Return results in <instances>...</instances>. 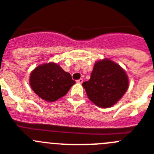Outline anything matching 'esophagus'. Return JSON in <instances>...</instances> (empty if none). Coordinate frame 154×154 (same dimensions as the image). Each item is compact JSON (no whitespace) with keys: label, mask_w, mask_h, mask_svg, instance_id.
I'll return each mask as SVG.
<instances>
[{"label":"esophagus","mask_w":154,"mask_h":154,"mask_svg":"<svg viewBox=\"0 0 154 154\" xmlns=\"http://www.w3.org/2000/svg\"><path fill=\"white\" fill-rule=\"evenodd\" d=\"M76 82L79 83V84H82V83L83 82V79H80L77 80V81H76Z\"/></svg>","instance_id":"34e87169"}]
</instances>
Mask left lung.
<instances>
[{
	"label": "left lung",
	"instance_id": "left-lung-1",
	"mask_svg": "<svg viewBox=\"0 0 154 154\" xmlns=\"http://www.w3.org/2000/svg\"><path fill=\"white\" fill-rule=\"evenodd\" d=\"M128 85L125 69L108 58L94 63L90 79L82 83L88 99L103 108L115 105L125 94Z\"/></svg>",
	"mask_w": 154,
	"mask_h": 154
}]
</instances>
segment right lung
I'll list each match as a JSON object with an SVG mask.
<instances>
[{
    "mask_svg": "<svg viewBox=\"0 0 154 154\" xmlns=\"http://www.w3.org/2000/svg\"><path fill=\"white\" fill-rule=\"evenodd\" d=\"M29 85L40 98L53 102L67 94L75 83L71 75L56 63H43L29 75Z\"/></svg>",
    "mask_w": 154,
    "mask_h": 154,
    "instance_id": "add662e5",
    "label": "right lung"
}]
</instances>
